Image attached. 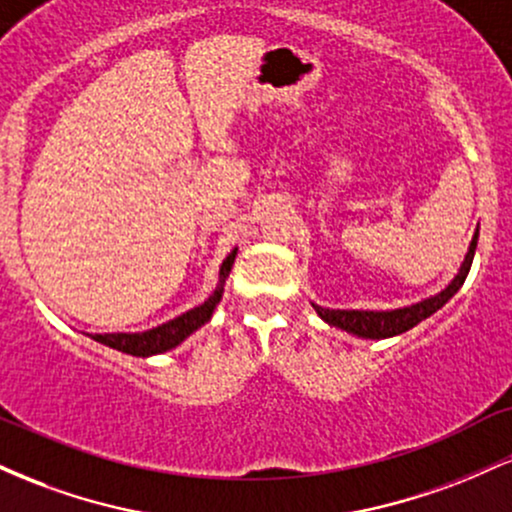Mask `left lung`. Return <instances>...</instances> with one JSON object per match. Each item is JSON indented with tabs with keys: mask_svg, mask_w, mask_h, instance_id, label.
<instances>
[{
	"mask_svg": "<svg viewBox=\"0 0 512 512\" xmlns=\"http://www.w3.org/2000/svg\"><path fill=\"white\" fill-rule=\"evenodd\" d=\"M477 240H479V231L474 233L467 257H464L460 272H457L455 279L450 281L448 289L440 291L438 296L426 298V301L409 305V308H399V310H330V308H320V305H313V308L317 310V315L327 322V325L356 334V337H363V339L395 337V334L407 332L411 327L419 325L421 320L431 317L436 310L443 308V305L448 303L457 291H460V286L464 284V279H467L469 274V267H472Z\"/></svg>",
	"mask_w": 512,
	"mask_h": 512,
	"instance_id": "left-lung-1",
	"label": "left lung"
}]
</instances>
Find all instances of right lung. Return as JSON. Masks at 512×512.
I'll return each mask as SVG.
<instances>
[{"instance_id": "add662e5", "label": "right lung", "mask_w": 512, "mask_h": 512, "mask_svg": "<svg viewBox=\"0 0 512 512\" xmlns=\"http://www.w3.org/2000/svg\"><path fill=\"white\" fill-rule=\"evenodd\" d=\"M236 252L233 250L231 255L226 257L221 264V272H219V286L211 296L197 308L187 310L175 320L166 322V325H158L154 330H146V332H137V334H125V332H117V334H93L96 342H101L105 346H113L117 351H125V354L132 356H154V354H163V351L173 349L178 346L182 339L190 337L192 332L199 330L204 322H209L211 313L221 301V293H223V284H226V276L231 274L233 262H236Z\"/></svg>"}]
</instances>
